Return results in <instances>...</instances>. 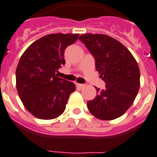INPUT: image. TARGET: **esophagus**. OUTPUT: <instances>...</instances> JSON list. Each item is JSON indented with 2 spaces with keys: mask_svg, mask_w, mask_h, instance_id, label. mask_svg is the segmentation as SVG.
I'll return each mask as SVG.
<instances>
[{
  "mask_svg": "<svg viewBox=\"0 0 157 157\" xmlns=\"http://www.w3.org/2000/svg\"><path fill=\"white\" fill-rule=\"evenodd\" d=\"M76 87H78L79 89H83V88L85 87V85H83V84H78V83H76Z\"/></svg>",
  "mask_w": 157,
  "mask_h": 157,
  "instance_id": "1",
  "label": "esophagus"
}]
</instances>
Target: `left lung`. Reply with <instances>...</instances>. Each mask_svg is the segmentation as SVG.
Returning <instances> with one entry per match:
<instances>
[{"mask_svg":"<svg viewBox=\"0 0 157 157\" xmlns=\"http://www.w3.org/2000/svg\"><path fill=\"white\" fill-rule=\"evenodd\" d=\"M79 39L95 59L96 70L105 88H96L95 98L87 102L89 110L101 120L123 115L132 105L140 89V73L129 50L105 34H85Z\"/></svg>","mask_w":157,"mask_h":157,"instance_id":"obj_1","label":"left lung"}]
</instances>
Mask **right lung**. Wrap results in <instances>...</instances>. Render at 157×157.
I'll return each instance as SVG.
<instances>
[{
  "label": "right lung",
  "mask_w": 157,
  "mask_h": 157,
  "mask_svg": "<svg viewBox=\"0 0 157 157\" xmlns=\"http://www.w3.org/2000/svg\"><path fill=\"white\" fill-rule=\"evenodd\" d=\"M78 34H52L42 37L25 50L16 70L20 99L30 114L40 119H53L63 114L74 83L57 76L67 47Z\"/></svg>",
  "instance_id": "add662e5"
}]
</instances>
